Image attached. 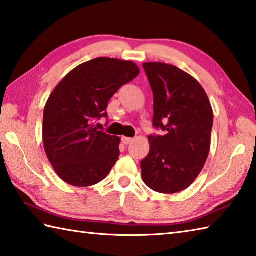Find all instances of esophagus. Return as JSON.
Here are the masks:
<instances>
[{"label":"esophagus","mask_w":256,"mask_h":256,"mask_svg":"<svg viewBox=\"0 0 256 256\" xmlns=\"http://www.w3.org/2000/svg\"><path fill=\"white\" fill-rule=\"evenodd\" d=\"M122 143L123 144H125V145H128V144H130V143H132L133 142V138H126V136H122Z\"/></svg>","instance_id":"1"}]
</instances>
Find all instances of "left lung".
<instances>
[{
  "mask_svg": "<svg viewBox=\"0 0 256 256\" xmlns=\"http://www.w3.org/2000/svg\"><path fill=\"white\" fill-rule=\"evenodd\" d=\"M153 101V125L165 135H150V153L142 160V178L158 193L188 188L206 162L213 110L196 80L174 65L143 64Z\"/></svg>",
  "mask_w": 256,
  "mask_h": 256,
  "instance_id": "8db88e82",
  "label": "left lung"
}]
</instances>
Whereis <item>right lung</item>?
<instances>
[{
  "mask_svg": "<svg viewBox=\"0 0 256 256\" xmlns=\"http://www.w3.org/2000/svg\"><path fill=\"white\" fill-rule=\"evenodd\" d=\"M131 61L98 58L80 64L53 90L44 108L43 144L54 171L65 183L86 188L108 176L120 155V138L98 131L108 103L138 76Z\"/></svg>",
  "mask_w": 256,
  "mask_h": 256,
  "instance_id": "1",
  "label": "right lung"
}]
</instances>
